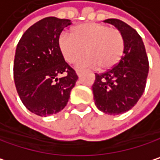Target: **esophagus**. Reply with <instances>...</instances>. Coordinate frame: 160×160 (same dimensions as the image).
I'll return each instance as SVG.
<instances>
[{
    "instance_id": "obj_1",
    "label": "esophagus",
    "mask_w": 160,
    "mask_h": 160,
    "mask_svg": "<svg viewBox=\"0 0 160 160\" xmlns=\"http://www.w3.org/2000/svg\"><path fill=\"white\" fill-rule=\"evenodd\" d=\"M76 74L79 77V76L82 75V71H81V70H78V69H77V70H76Z\"/></svg>"
}]
</instances>
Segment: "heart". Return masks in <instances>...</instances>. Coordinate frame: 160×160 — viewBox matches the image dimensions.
I'll return each mask as SVG.
<instances>
[{
    "label": "heart",
    "mask_w": 160,
    "mask_h": 160,
    "mask_svg": "<svg viewBox=\"0 0 160 160\" xmlns=\"http://www.w3.org/2000/svg\"><path fill=\"white\" fill-rule=\"evenodd\" d=\"M59 49L64 60L78 67H98L110 70L120 62L125 48L123 34L117 29L108 25L85 22L72 29V33L62 32L58 40Z\"/></svg>",
    "instance_id": "heart-1"
}]
</instances>
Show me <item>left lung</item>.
Returning a JSON list of instances; mask_svg holds the SVG:
<instances>
[{"label": "left lung", "mask_w": 160, "mask_h": 160, "mask_svg": "<svg viewBox=\"0 0 160 160\" xmlns=\"http://www.w3.org/2000/svg\"><path fill=\"white\" fill-rule=\"evenodd\" d=\"M104 21L114 25L123 34L124 56L116 66L96 75L92 90L99 111L118 115L132 109L143 94L149 62L144 44L136 30L117 18Z\"/></svg>", "instance_id": "left-lung-1"}]
</instances>
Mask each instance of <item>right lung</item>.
Listing matches in <instances>:
<instances>
[{"label":"right lung","instance_id":"add662e5","mask_svg":"<svg viewBox=\"0 0 160 160\" xmlns=\"http://www.w3.org/2000/svg\"><path fill=\"white\" fill-rule=\"evenodd\" d=\"M69 19L45 18L32 25L21 36L14 60V81L24 106L38 116L61 112L67 104L78 79L65 62L58 46ZM61 73L65 77L58 78Z\"/></svg>","mask_w":160,"mask_h":160}]
</instances>
